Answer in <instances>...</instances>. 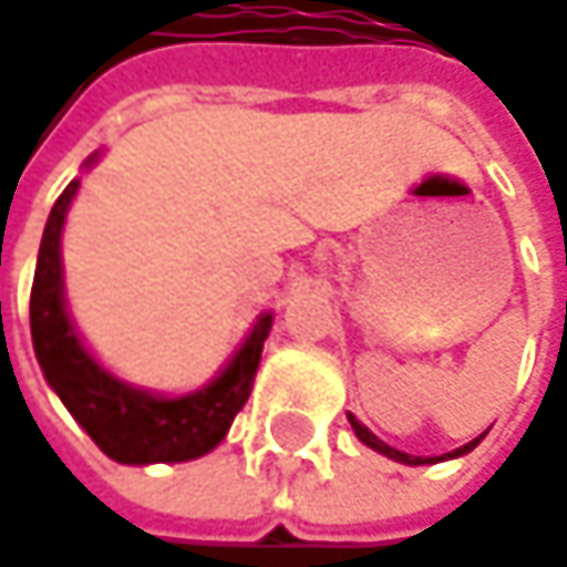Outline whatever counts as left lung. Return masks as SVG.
Segmentation results:
<instances>
[{"instance_id": "left-lung-1", "label": "left lung", "mask_w": 567, "mask_h": 567, "mask_svg": "<svg viewBox=\"0 0 567 567\" xmlns=\"http://www.w3.org/2000/svg\"><path fill=\"white\" fill-rule=\"evenodd\" d=\"M347 422H350V429L357 432V437L367 444V447H373L377 454H386L389 461H399V464H409V467H419V464H437V461H451V457H464V454H471L481 441H484V435L474 437V441H467V444H461V447H454V451H447V454H441V457H415V454H405V451H399V447H389L383 437H377L353 412H347Z\"/></svg>"}]
</instances>
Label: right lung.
Here are the masks:
<instances>
[{
	"mask_svg": "<svg viewBox=\"0 0 567 567\" xmlns=\"http://www.w3.org/2000/svg\"><path fill=\"white\" fill-rule=\"evenodd\" d=\"M100 155L103 152H93L83 162V172H90ZM78 190L80 178H74L54 200L38 249L31 285V343L38 367L106 457L142 467L194 461L227 437L236 412L246 405L262 360V343L272 331V311L256 318L239 350L207 386L162 395L120 380L90 353L68 311L61 236Z\"/></svg>",
	"mask_w": 567,
	"mask_h": 567,
	"instance_id": "add662e5",
	"label": "right lung"
}]
</instances>
